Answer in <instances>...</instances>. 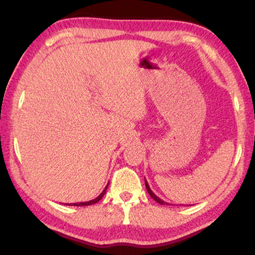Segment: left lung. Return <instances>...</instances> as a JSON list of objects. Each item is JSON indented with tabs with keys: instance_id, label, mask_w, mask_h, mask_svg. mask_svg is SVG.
I'll use <instances>...</instances> for the list:
<instances>
[{
	"instance_id": "obj_1",
	"label": "left lung",
	"mask_w": 255,
	"mask_h": 255,
	"mask_svg": "<svg viewBox=\"0 0 255 255\" xmlns=\"http://www.w3.org/2000/svg\"><path fill=\"white\" fill-rule=\"evenodd\" d=\"M145 186H146V189H147V191H148V194H149V196H151L153 200H154L155 202H158L159 204H168V203H166L165 201H162L161 198H159L158 196H156V195L153 193V191L151 190V188H149V186H148V183H147V181L145 180Z\"/></svg>"
}]
</instances>
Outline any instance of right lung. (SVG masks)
<instances>
[{"mask_svg": "<svg viewBox=\"0 0 255 255\" xmlns=\"http://www.w3.org/2000/svg\"><path fill=\"white\" fill-rule=\"evenodd\" d=\"M107 188H108V184H107V187L104 188V190L102 191V193L100 194V196H97L96 198H94V200H92V201H88V202H80V203H71V204H67V205H74V207H86V205H92V204H94V203H97V202H99V201L101 200V198H102V197L104 196V194H106Z\"/></svg>", "mask_w": 255, "mask_h": 255, "instance_id": "obj_1", "label": "right lung"}]
</instances>
